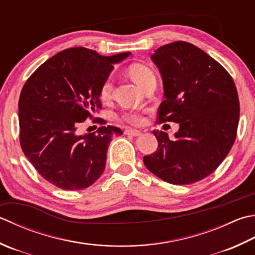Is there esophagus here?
<instances>
[{"label":"esophagus","instance_id":"esophagus-1","mask_svg":"<svg viewBox=\"0 0 255 255\" xmlns=\"http://www.w3.org/2000/svg\"><path fill=\"white\" fill-rule=\"evenodd\" d=\"M125 134H128V136L137 137V136H140L141 131L140 130H136V129H126V130H125Z\"/></svg>","mask_w":255,"mask_h":255}]
</instances>
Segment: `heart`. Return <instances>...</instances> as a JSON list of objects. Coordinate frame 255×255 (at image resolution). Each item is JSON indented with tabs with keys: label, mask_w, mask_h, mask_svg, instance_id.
Returning <instances> with one entry per match:
<instances>
[{
	"label": "heart",
	"mask_w": 255,
	"mask_h": 255,
	"mask_svg": "<svg viewBox=\"0 0 255 255\" xmlns=\"http://www.w3.org/2000/svg\"><path fill=\"white\" fill-rule=\"evenodd\" d=\"M129 75H130L131 78L133 79V82L138 84L140 87H142L144 83L149 81V79L154 77L153 72L150 68L146 66V65L139 63L130 65V67H129ZM113 87L114 85L112 78H107L106 81L103 83L101 87V98L103 101H108V99L112 97ZM124 119L130 124L138 125L142 122V116L137 112H130L124 115Z\"/></svg>",
	"instance_id": "obj_1"
}]
</instances>
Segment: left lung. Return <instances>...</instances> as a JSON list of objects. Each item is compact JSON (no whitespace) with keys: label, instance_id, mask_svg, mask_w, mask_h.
Instances as JSON below:
<instances>
[{"label":"left lung","instance_id":"1","mask_svg":"<svg viewBox=\"0 0 255 255\" xmlns=\"http://www.w3.org/2000/svg\"><path fill=\"white\" fill-rule=\"evenodd\" d=\"M160 72L164 101L159 123L179 124L170 139L153 130L158 149L143 157L154 176L172 184H190L208 177L232 148L240 104L232 77L216 59L194 45L173 42L151 55Z\"/></svg>","mask_w":255,"mask_h":255}]
</instances>
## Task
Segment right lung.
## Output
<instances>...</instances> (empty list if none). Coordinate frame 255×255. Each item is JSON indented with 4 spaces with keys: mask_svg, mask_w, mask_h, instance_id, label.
Returning <instances> with one entry per match:
<instances>
[{
    "mask_svg": "<svg viewBox=\"0 0 255 255\" xmlns=\"http://www.w3.org/2000/svg\"><path fill=\"white\" fill-rule=\"evenodd\" d=\"M130 54L103 56L85 47L68 48L47 59L25 83L18 101L19 142L45 180L63 190H82L102 176L109 143L122 129L77 130L101 111L103 83L114 65Z\"/></svg>",
    "mask_w": 255,
    "mask_h": 255,
    "instance_id": "right-lung-1",
    "label": "right lung"
}]
</instances>
